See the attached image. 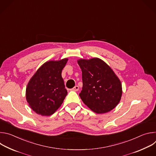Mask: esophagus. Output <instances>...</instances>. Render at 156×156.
<instances>
[{"label": "esophagus", "instance_id": "obj_1", "mask_svg": "<svg viewBox=\"0 0 156 156\" xmlns=\"http://www.w3.org/2000/svg\"><path fill=\"white\" fill-rule=\"evenodd\" d=\"M71 90L73 91H78L79 90V87L78 86H75L73 88L71 89Z\"/></svg>", "mask_w": 156, "mask_h": 156}]
</instances>
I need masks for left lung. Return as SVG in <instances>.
<instances>
[{"label": "left lung", "instance_id": "obj_1", "mask_svg": "<svg viewBox=\"0 0 156 156\" xmlns=\"http://www.w3.org/2000/svg\"><path fill=\"white\" fill-rule=\"evenodd\" d=\"M78 63L83 80L79 96L84 104L97 114L106 113L114 108L121 99L122 88L113 70L98 58L80 59Z\"/></svg>", "mask_w": 156, "mask_h": 156}]
</instances>
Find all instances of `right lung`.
<instances>
[{"label": "right lung", "mask_w": 156, "mask_h": 156, "mask_svg": "<svg viewBox=\"0 0 156 156\" xmlns=\"http://www.w3.org/2000/svg\"><path fill=\"white\" fill-rule=\"evenodd\" d=\"M68 58L44 63L30 80L26 98L30 107L37 114L49 116L63 103L67 90L62 71Z\"/></svg>", "instance_id": "1"}]
</instances>
